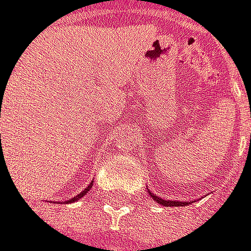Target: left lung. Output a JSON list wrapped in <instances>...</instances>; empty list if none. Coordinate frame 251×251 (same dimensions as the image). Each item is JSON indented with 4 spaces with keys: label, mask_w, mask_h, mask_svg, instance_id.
I'll use <instances>...</instances> for the list:
<instances>
[{
    "label": "left lung",
    "mask_w": 251,
    "mask_h": 251,
    "mask_svg": "<svg viewBox=\"0 0 251 251\" xmlns=\"http://www.w3.org/2000/svg\"><path fill=\"white\" fill-rule=\"evenodd\" d=\"M148 193L151 194V198L156 201V202H159L160 205H163V207H183V205H187L188 202H180V201H165V199H162V198H159V196H154V194L148 190Z\"/></svg>",
    "instance_id": "left-lung-1"
}]
</instances>
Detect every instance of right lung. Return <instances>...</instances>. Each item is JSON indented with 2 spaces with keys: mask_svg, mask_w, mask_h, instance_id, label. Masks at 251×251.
I'll return each instance as SVG.
<instances>
[{
  "mask_svg": "<svg viewBox=\"0 0 251 251\" xmlns=\"http://www.w3.org/2000/svg\"><path fill=\"white\" fill-rule=\"evenodd\" d=\"M91 188H92V182H91V183L88 185V187H86V188H84V190H83V191H81L80 194H77V196H75V198L69 199V202H75V201H78V199H80V198H83V196H84V194H86V193H88V191H89Z\"/></svg>",
  "mask_w": 251,
  "mask_h": 251,
  "instance_id": "obj_1",
  "label": "right lung"
}]
</instances>
